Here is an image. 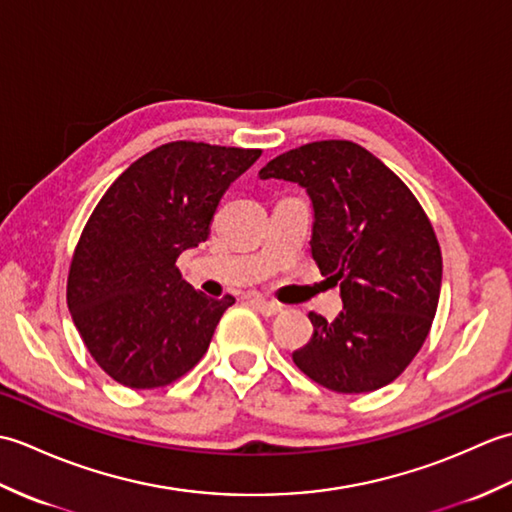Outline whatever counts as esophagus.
Returning <instances> with one entry per match:
<instances>
[{
    "label": "esophagus",
    "mask_w": 512,
    "mask_h": 512,
    "mask_svg": "<svg viewBox=\"0 0 512 512\" xmlns=\"http://www.w3.org/2000/svg\"><path fill=\"white\" fill-rule=\"evenodd\" d=\"M250 306H253L259 314H264V317H277L279 312H284V306L266 299H259V297H250Z\"/></svg>",
    "instance_id": "obj_1"
}]
</instances>
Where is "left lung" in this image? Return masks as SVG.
I'll return each instance as SVG.
<instances>
[{"label":"left lung","instance_id":"left-lung-1","mask_svg":"<svg viewBox=\"0 0 512 512\" xmlns=\"http://www.w3.org/2000/svg\"><path fill=\"white\" fill-rule=\"evenodd\" d=\"M259 178L306 189L312 257L343 299L334 321L308 314L312 339L292 361L339 394L389 385L420 352L438 310L442 253L427 213L394 171L350 140L290 149Z\"/></svg>","mask_w":512,"mask_h":512}]
</instances>
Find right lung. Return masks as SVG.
<instances>
[{
  "mask_svg": "<svg viewBox=\"0 0 512 512\" xmlns=\"http://www.w3.org/2000/svg\"><path fill=\"white\" fill-rule=\"evenodd\" d=\"M262 149L160 145L105 191L76 244L68 308L96 363L132 389L165 387L209 350L235 299L191 288L180 253L206 242L222 195Z\"/></svg>",
  "mask_w": 512,
  "mask_h": 512,
  "instance_id": "1",
  "label": "right lung"
}]
</instances>
